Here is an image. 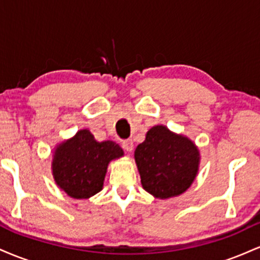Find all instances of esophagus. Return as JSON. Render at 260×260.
Wrapping results in <instances>:
<instances>
[{"label": "esophagus", "instance_id": "esophagus-1", "mask_svg": "<svg viewBox=\"0 0 260 260\" xmlns=\"http://www.w3.org/2000/svg\"><path fill=\"white\" fill-rule=\"evenodd\" d=\"M122 147H123L124 150L128 151V153H131V151H132V150H133V148H134L133 140H132V139L124 140V142L122 143Z\"/></svg>", "mask_w": 260, "mask_h": 260}]
</instances>
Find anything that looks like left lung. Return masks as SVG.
<instances>
[{
  "instance_id": "obj_1",
  "label": "left lung",
  "mask_w": 260,
  "mask_h": 260,
  "mask_svg": "<svg viewBox=\"0 0 260 260\" xmlns=\"http://www.w3.org/2000/svg\"><path fill=\"white\" fill-rule=\"evenodd\" d=\"M142 186L159 199L181 196L198 175L201 154L193 140L164 124L151 127L134 151Z\"/></svg>"
}]
</instances>
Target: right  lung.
Masks as SVG:
<instances>
[{
    "instance_id": "right-lung-1",
    "label": "right lung",
    "mask_w": 260,
    "mask_h": 260,
    "mask_svg": "<svg viewBox=\"0 0 260 260\" xmlns=\"http://www.w3.org/2000/svg\"><path fill=\"white\" fill-rule=\"evenodd\" d=\"M122 156L123 150L115 142H98L90 131L80 129L56 145L53 180L71 198L89 199L103 189L109 164Z\"/></svg>"
}]
</instances>
